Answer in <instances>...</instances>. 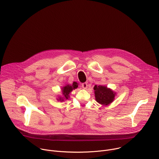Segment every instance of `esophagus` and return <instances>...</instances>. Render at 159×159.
Wrapping results in <instances>:
<instances>
[{
  "label": "esophagus",
  "mask_w": 159,
  "mask_h": 159,
  "mask_svg": "<svg viewBox=\"0 0 159 159\" xmlns=\"http://www.w3.org/2000/svg\"><path fill=\"white\" fill-rule=\"evenodd\" d=\"M87 86H88V85H87V84L86 82L82 84V88H84V89H86L87 88Z\"/></svg>",
  "instance_id": "34e87169"
}]
</instances>
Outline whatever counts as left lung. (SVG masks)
I'll list each match as a JSON object with an SVG mask.
<instances>
[{
    "mask_svg": "<svg viewBox=\"0 0 159 159\" xmlns=\"http://www.w3.org/2000/svg\"><path fill=\"white\" fill-rule=\"evenodd\" d=\"M96 101L102 106H107L115 100L116 93L105 85H97L94 87Z\"/></svg>",
    "mask_w": 159,
    "mask_h": 159,
    "instance_id": "1",
    "label": "left lung"
}]
</instances>
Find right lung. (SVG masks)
<instances>
[{"label": "right lung", "instance_id": "obj_1", "mask_svg": "<svg viewBox=\"0 0 159 159\" xmlns=\"http://www.w3.org/2000/svg\"><path fill=\"white\" fill-rule=\"evenodd\" d=\"M79 84L76 82H74L73 84H66L63 87H61V93L62 96H58L57 98L58 101H64L65 100H67L70 98V94L73 90L77 89L78 87Z\"/></svg>", "mask_w": 159, "mask_h": 159}]
</instances>
